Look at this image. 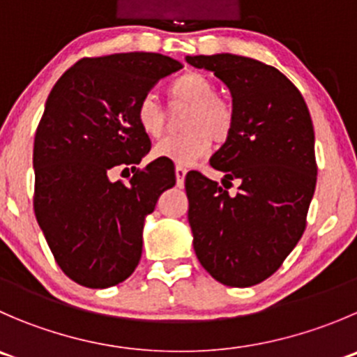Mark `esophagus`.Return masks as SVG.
<instances>
[{
    "label": "esophagus",
    "instance_id": "obj_1",
    "mask_svg": "<svg viewBox=\"0 0 357 357\" xmlns=\"http://www.w3.org/2000/svg\"><path fill=\"white\" fill-rule=\"evenodd\" d=\"M186 172H188V169H186L185 165H176V179H178V183L185 181Z\"/></svg>",
    "mask_w": 357,
    "mask_h": 357
}]
</instances>
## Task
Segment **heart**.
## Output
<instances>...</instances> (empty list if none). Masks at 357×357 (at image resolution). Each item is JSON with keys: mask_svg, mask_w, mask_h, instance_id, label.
<instances>
[{"mask_svg": "<svg viewBox=\"0 0 357 357\" xmlns=\"http://www.w3.org/2000/svg\"><path fill=\"white\" fill-rule=\"evenodd\" d=\"M169 102L190 105L183 127L188 132L165 137L155 146L157 158L176 165H192L207 153L216 143L230 137L234 129V106L230 101L216 94V85L202 73L190 71L178 76L169 85ZM136 123L141 132L151 139H158L165 130V109L153 96H144L136 106Z\"/></svg>", "mask_w": 357, "mask_h": 357, "instance_id": "b5f03b06", "label": "heart"}]
</instances>
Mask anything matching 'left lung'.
<instances>
[{
	"instance_id": "obj_1",
	"label": "left lung",
	"mask_w": 357,
	"mask_h": 357,
	"mask_svg": "<svg viewBox=\"0 0 357 357\" xmlns=\"http://www.w3.org/2000/svg\"><path fill=\"white\" fill-rule=\"evenodd\" d=\"M230 89L234 129L211 165L186 174L188 221L200 265L221 284L248 288L271 278L302 238L316 190L314 127L303 96L274 66L234 54L186 57ZM241 181L238 193L227 188Z\"/></svg>"
}]
</instances>
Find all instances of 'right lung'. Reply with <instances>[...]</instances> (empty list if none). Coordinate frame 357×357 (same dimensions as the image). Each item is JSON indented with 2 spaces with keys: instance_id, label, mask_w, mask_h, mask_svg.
Instances as JSON below:
<instances>
[{
  "instance_id": "obj_1",
  "label": "right lung",
  "mask_w": 357,
  "mask_h": 357,
  "mask_svg": "<svg viewBox=\"0 0 357 357\" xmlns=\"http://www.w3.org/2000/svg\"><path fill=\"white\" fill-rule=\"evenodd\" d=\"M178 69L151 52L83 57L48 96L34 136V214L61 271L85 288H109L136 271L144 216L174 186V167L162 158L136 167L151 143L134 113ZM129 167V183L111 181Z\"/></svg>"
}]
</instances>
